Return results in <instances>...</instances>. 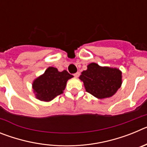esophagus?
<instances>
[{"instance_id":"obj_1","label":"esophagus","mask_w":147,"mask_h":147,"mask_svg":"<svg viewBox=\"0 0 147 147\" xmlns=\"http://www.w3.org/2000/svg\"><path fill=\"white\" fill-rule=\"evenodd\" d=\"M80 72H76V74H74V76L76 78H78V77H79V76H80Z\"/></svg>"}]
</instances>
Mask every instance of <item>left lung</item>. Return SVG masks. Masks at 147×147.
Masks as SVG:
<instances>
[{
    "instance_id": "obj_1",
    "label": "left lung",
    "mask_w": 147,
    "mask_h": 147,
    "mask_svg": "<svg viewBox=\"0 0 147 147\" xmlns=\"http://www.w3.org/2000/svg\"><path fill=\"white\" fill-rule=\"evenodd\" d=\"M83 71L80 80L84 84L88 93L96 98H110L113 96L122 84V72L116 67L100 66L91 62Z\"/></svg>"
}]
</instances>
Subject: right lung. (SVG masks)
Returning <instances> with one entry per match:
<instances>
[{
  "mask_svg": "<svg viewBox=\"0 0 147 147\" xmlns=\"http://www.w3.org/2000/svg\"><path fill=\"white\" fill-rule=\"evenodd\" d=\"M74 77L67 71L60 72L54 67H49L43 74L36 78L32 83V89L37 99L50 102L63 93L67 80Z\"/></svg>",
  "mask_w": 147,
  "mask_h": 147,
  "instance_id": "add662e5",
  "label": "right lung"
}]
</instances>
